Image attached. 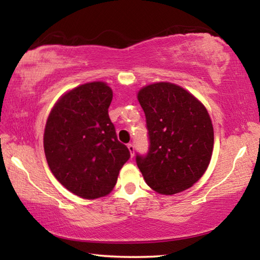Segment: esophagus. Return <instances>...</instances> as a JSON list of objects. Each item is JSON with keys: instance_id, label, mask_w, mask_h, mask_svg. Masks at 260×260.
Wrapping results in <instances>:
<instances>
[{"instance_id": "obj_1", "label": "esophagus", "mask_w": 260, "mask_h": 260, "mask_svg": "<svg viewBox=\"0 0 260 260\" xmlns=\"http://www.w3.org/2000/svg\"><path fill=\"white\" fill-rule=\"evenodd\" d=\"M127 148H128V150L131 152V156L133 157L134 156V146L132 143H129V144H127Z\"/></svg>"}]
</instances>
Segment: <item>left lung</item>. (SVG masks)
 <instances>
[{"label":"left lung","mask_w":260,"mask_h":260,"mask_svg":"<svg viewBox=\"0 0 260 260\" xmlns=\"http://www.w3.org/2000/svg\"><path fill=\"white\" fill-rule=\"evenodd\" d=\"M149 149L136 164L153 190L173 195L190 188L208 169L213 127L204 105L180 86L158 82L142 88Z\"/></svg>","instance_id":"left-lung-1"}]
</instances>
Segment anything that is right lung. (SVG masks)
<instances>
[{
    "instance_id": "1",
    "label": "right lung",
    "mask_w": 260,
    "mask_h": 260,
    "mask_svg": "<svg viewBox=\"0 0 260 260\" xmlns=\"http://www.w3.org/2000/svg\"><path fill=\"white\" fill-rule=\"evenodd\" d=\"M112 90L104 82L81 85L61 96L48 117L43 146L55 178L87 200L112 190L131 153L110 120Z\"/></svg>"
}]
</instances>
